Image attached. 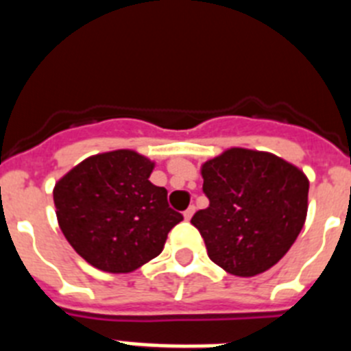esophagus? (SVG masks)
Returning <instances> with one entry per match:
<instances>
[{"instance_id": "1", "label": "esophagus", "mask_w": 351, "mask_h": 351, "mask_svg": "<svg viewBox=\"0 0 351 351\" xmlns=\"http://www.w3.org/2000/svg\"><path fill=\"white\" fill-rule=\"evenodd\" d=\"M193 213H195V207H193V206L188 207V209L184 210V219H191V216H193Z\"/></svg>"}]
</instances>
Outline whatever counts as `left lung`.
Here are the masks:
<instances>
[{
  "label": "left lung",
  "mask_w": 351,
  "mask_h": 351,
  "mask_svg": "<svg viewBox=\"0 0 351 351\" xmlns=\"http://www.w3.org/2000/svg\"><path fill=\"white\" fill-rule=\"evenodd\" d=\"M209 207L197 210L207 255L234 276H256L280 262L308 214L309 181L276 154L232 147L202 165Z\"/></svg>",
  "instance_id": "1"
}]
</instances>
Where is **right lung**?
<instances>
[{
	"instance_id": "1",
	"label": "right lung",
	"mask_w": 351,
	"mask_h": 351,
	"mask_svg": "<svg viewBox=\"0 0 351 351\" xmlns=\"http://www.w3.org/2000/svg\"><path fill=\"white\" fill-rule=\"evenodd\" d=\"M153 169L142 154L119 149L84 160L56 182L61 232L93 267L114 274L142 267L182 221L165 188L149 181Z\"/></svg>"
}]
</instances>
